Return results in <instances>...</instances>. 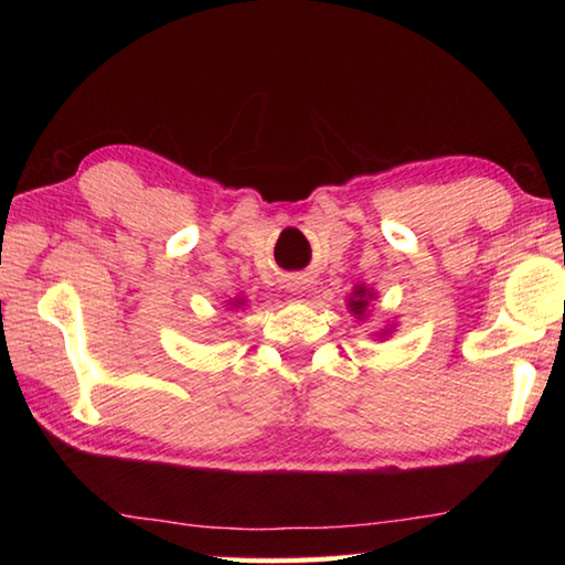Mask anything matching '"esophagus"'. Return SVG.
<instances>
[{"instance_id":"1","label":"esophagus","mask_w":565,"mask_h":565,"mask_svg":"<svg viewBox=\"0 0 565 565\" xmlns=\"http://www.w3.org/2000/svg\"><path fill=\"white\" fill-rule=\"evenodd\" d=\"M306 284H309V281H306V279H301V276H291V279H289V281H286V289L299 294V291H303V289H306Z\"/></svg>"}]
</instances>
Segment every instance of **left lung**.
Here are the masks:
<instances>
[{
  "label": "left lung",
  "instance_id": "1",
  "mask_svg": "<svg viewBox=\"0 0 565 565\" xmlns=\"http://www.w3.org/2000/svg\"><path fill=\"white\" fill-rule=\"evenodd\" d=\"M374 299V291L371 289H366V286H356V289H353V294L349 296V311L353 313V317H363V313H366V309H369V301Z\"/></svg>",
  "mask_w": 565,
  "mask_h": 565
}]
</instances>
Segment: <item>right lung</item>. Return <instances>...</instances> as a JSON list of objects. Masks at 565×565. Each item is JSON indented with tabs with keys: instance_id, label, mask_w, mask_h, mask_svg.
I'll list each match as a JSON object with an SVG mask.
<instances>
[{
	"instance_id": "obj_1",
	"label": "right lung",
	"mask_w": 565,
	"mask_h": 565,
	"mask_svg": "<svg viewBox=\"0 0 565 565\" xmlns=\"http://www.w3.org/2000/svg\"><path fill=\"white\" fill-rule=\"evenodd\" d=\"M228 306H232V309H242V306H246V299H234L228 301Z\"/></svg>"
}]
</instances>
